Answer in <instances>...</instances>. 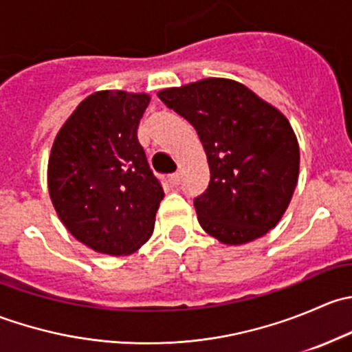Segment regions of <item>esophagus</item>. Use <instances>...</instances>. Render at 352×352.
I'll return each instance as SVG.
<instances>
[{"mask_svg": "<svg viewBox=\"0 0 352 352\" xmlns=\"http://www.w3.org/2000/svg\"><path fill=\"white\" fill-rule=\"evenodd\" d=\"M168 180H170V184H172V186H179L180 180H182V173H180V172L172 173V175L168 177Z\"/></svg>", "mask_w": 352, "mask_h": 352, "instance_id": "34e87169", "label": "esophagus"}]
</instances>
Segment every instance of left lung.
<instances>
[{"mask_svg": "<svg viewBox=\"0 0 352 352\" xmlns=\"http://www.w3.org/2000/svg\"><path fill=\"white\" fill-rule=\"evenodd\" d=\"M158 97L192 124L208 156L209 186L194 199L202 230L225 245L271 232L300 173V146L285 113L228 78L165 88Z\"/></svg>", "mask_w": 352, "mask_h": 352, "instance_id": "1", "label": "left lung"}]
</instances>
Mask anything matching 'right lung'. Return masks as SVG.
<instances>
[{
    "label": "right lung",
    "instance_id": "1",
    "mask_svg": "<svg viewBox=\"0 0 352 352\" xmlns=\"http://www.w3.org/2000/svg\"><path fill=\"white\" fill-rule=\"evenodd\" d=\"M148 94L100 90L73 110L52 143L47 187L67 232L98 254L129 255L150 240L165 197L138 141Z\"/></svg>",
    "mask_w": 352,
    "mask_h": 352
}]
</instances>
